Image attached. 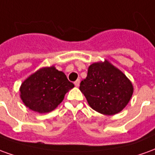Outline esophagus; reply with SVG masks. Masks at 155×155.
<instances>
[{
	"label": "esophagus",
	"instance_id": "1",
	"mask_svg": "<svg viewBox=\"0 0 155 155\" xmlns=\"http://www.w3.org/2000/svg\"><path fill=\"white\" fill-rule=\"evenodd\" d=\"M74 85H75L76 87H78V86L80 85V80H77V81H74Z\"/></svg>",
	"mask_w": 155,
	"mask_h": 155
}]
</instances>
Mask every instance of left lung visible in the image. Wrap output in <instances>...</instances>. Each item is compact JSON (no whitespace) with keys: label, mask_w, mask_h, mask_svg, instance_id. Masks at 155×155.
I'll use <instances>...</instances> for the list:
<instances>
[{"label":"left lung","mask_w":155,"mask_h":155,"mask_svg":"<svg viewBox=\"0 0 155 155\" xmlns=\"http://www.w3.org/2000/svg\"><path fill=\"white\" fill-rule=\"evenodd\" d=\"M80 90L93 110L108 115L122 110L134 91L128 78L108 61L91 64Z\"/></svg>","instance_id":"8db88e82"}]
</instances>
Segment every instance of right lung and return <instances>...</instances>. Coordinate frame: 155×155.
I'll list each match as a JSON object with an SVG mask.
<instances>
[{
	"mask_svg": "<svg viewBox=\"0 0 155 155\" xmlns=\"http://www.w3.org/2000/svg\"><path fill=\"white\" fill-rule=\"evenodd\" d=\"M73 87L74 84L62 71L51 66L31 74L22 83L20 91L27 107L39 113H47L57 107Z\"/></svg>",
	"mask_w": 155,
	"mask_h": 155,
	"instance_id": "1",
	"label": "right lung"
}]
</instances>
